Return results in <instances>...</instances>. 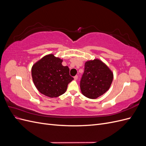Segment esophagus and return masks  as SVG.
Returning a JSON list of instances; mask_svg holds the SVG:
<instances>
[{"mask_svg": "<svg viewBox=\"0 0 146 146\" xmlns=\"http://www.w3.org/2000/svg\"><path fill=\"white\" fill-rule=\"evenodd\" d=\"M74 78V80H77V79H78V76H76Z\"/></svg>", "mask_w": 146, "mask_h": 146, "instance_id": "esophagus-1", "label": "esophagus"}]
</instances>
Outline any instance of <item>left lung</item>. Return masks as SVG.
Wrapping results in <instances>:
<instances>
[{
  "label": "left lung",
  "instance_id": "obj_1",
  "mask_svg": "<svg viewBox=\"0 0 146 146\" xmlns=\"http://www.w3.org/2000/svg\"><path fill=\"white\" fill-rule=\"evenodd\" d=\"M113 79V72L102 61L88 60L80 81L82 93L89 99H97L110 89Z\"/></svg>",
  "mask_w": 146,
  "mask_h": 146
}]
</instances>
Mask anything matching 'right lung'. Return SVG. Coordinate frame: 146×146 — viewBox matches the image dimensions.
Segmentation results:
<instances>
[{"label":"right lung","instance_id":"add662e5","mask_svg":"<svg viewBox=\"0 0 146 146\" xmlns=\"http://www.w3.org/2000/svg\"><path fill=\"white\" fill-rule=\"evenodd\" d=\"M63 60L50 54L43 56L32 68V76L37 90L48 98L62 95L68 84L74 80L68 66L62 65Z\"/></svg>","mask_w":146,"mask_h":146}]
</instances>
